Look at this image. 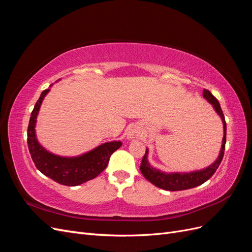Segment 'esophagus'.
Instances as JSON below:
<instances>
[{
  "label": "esophagus",
  "instance_id": "obj_1",
  "mask_svg": "<svg viewBox=\"0 0 252 252\" xmlns=\"http://www.w3.org/2000/svg\"><path fill=\"white\" fill-rule=\"evenodd\" d=\"M139 135H140V129L138 126H131L128 129L127 136L129 139H135V138H138Z\"/></svg>",
  "mask_w": 252,
  "mask_h": 252
}]
</instances>
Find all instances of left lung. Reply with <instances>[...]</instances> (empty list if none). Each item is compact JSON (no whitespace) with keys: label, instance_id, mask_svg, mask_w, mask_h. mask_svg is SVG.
I'll use <instances>...</instances> for the list:
<instances>
[{"label":"left lung","instance_id":"8db88e82","mask_svg":"<svg viewBox=\"0 0 252 252\" xmlns=\"http://www.w3.org/2000/svg\"><path fill=\"white\" fill-rule=\"evenodd\" d=\"M203 96L207 100L210 104L213 105L216 111L219 113L224 124V138H223V144L222 148H220V154L218 158L217 161L210 165L208 168H206L201 171H195L191 173H164L158 169H155L154 167H151L147 161V154L148 151L146 150L145 155L143 157L142 163L140 166V170L143 173V175L146 180H148L150 183H152L155 186L164 189L169 190V191H178V190H185L196 187L199 185H202L207 180H209L222 162L225 151V144H226V121L223 114L222 109L217 98L211 94V93L207 89H204Z\"/></svg>","mask_w":252,"mask_h":252}]
</instances>
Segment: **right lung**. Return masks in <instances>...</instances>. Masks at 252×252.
I'll return each instance as SVG.
<instances>
[{
	"instance_id": "obj_1",
	"label": "right lung",
	"mask_w": 252,
	"mask_h": 252,
	"mask_svg": "<svg viewBox=\"0 0 252 252\" xmlns=\"http://www.w3.org/2000/svg\"><path fill=\"white\" fill-rule=\"evenodd\" d=\"M49 89H45L34 105L27 129V144L35 167L43 174L61 185L78 186L97 177L108 165L110 156L122 146L121 142L105 143L95 149L78 158H62L45 150L35 139L34 126L37 112L44 96Z\"/></svg>"
}]
</instances>
